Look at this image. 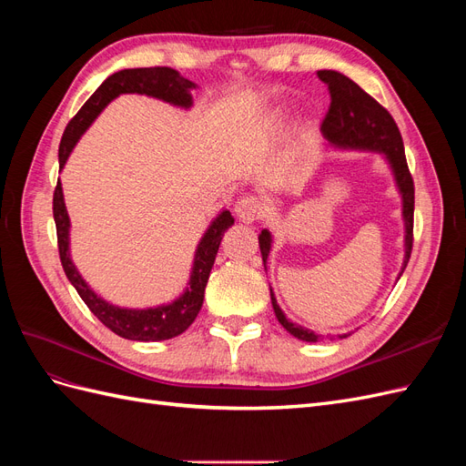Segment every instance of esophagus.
<instances>
[{
    "instance_id": "obj_1",
    "label": "esophagus",
    "mask_w": 466,
    "mask_h": 466,
    "mask_svg": "<svg viewBox=\"0 0 466 466\" xmlns=\"http://www.w3.org/2000/svg\"><path fill=\"white\" fill-rule=\"evenodd\" d=\"M235 211L238 219L245 223H252L266 214V204L260 198H257V196H245V198L237 202Z\"/></svg>"
}]
</instances>
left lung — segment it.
Returning a JSON list of instances; mask_svg holds the SVG:
<instances>
[{"instance_id": "obj_1", "label": "left lung", "mask_w": 466, "mask_h": 466, "mask_svg": "<svg viewBox=\"0 0 466 466\" xmlns=\"http://www.w3.org/2000/svg\"><path fill=\"white\" fill-rule=\"evenodd\" d=\"M317 76L324 86L329 87V93H330V106L320 124L322 136L327 137L330 144L340 146V147L373 149L379 153H385L392 167L394 178H397L399 190L402 194V214L406 221V257L402 266V272H404L408 260H410V252L414 245V180L410 175V168H408V163H406L404 144H402L399 126L383 105H379L370 93H365L358 83H354L350 77L332 72V69H320V72H317ZM270 243H272L270 233L264 229L258 237L264 270H266L268 252H270ZM270 295H272V307H274L276 319L279 320L281 327L295 338H299V340H305V342L319 340V334L299 327V324L289 322L286 315L281 313L272 289H270Z\"/></svg>"}]
</instances>
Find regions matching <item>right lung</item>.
<instances>
[{"mask_svg":"<svg viewBox=\"0 0 466 466\" xmlns=\"http://www.w3.org/2000/svg\"><path fill=\"white\" fill-rule=\"evenodd\" d=\"M192 89H196L194 83L187 77H182L173 67H134L112 74L103 81V86L89 96V101L79 108L77 115L66 126L58 151L60 167L66 165L69 153H72L81 134L89 128V124L98 116V112H101L112 98H116L122 93H139L188 108L192 105ZM52 211L64 272L67 279L72 281V286L77 289L79 298L86 301L89 311L101 320L106 329H110L122 338H128V340L139 342L168 340V338H175L185 332L194 322L204 303L208 278L211 272V266L216 262L223 233L233 225V218L228 209L221 211L216 221L209 225V229L202 237L198 248H196L190 288H187V291L182 293L177 301L155 309H120L98 298L86 281H83V278L76 270L72 258H69V218L64 204L60 180L54 188Z\"/></svg>","mask_w":466,"mask_h":466,"instance_id":"1","label":"right lung"}]
</instances>
